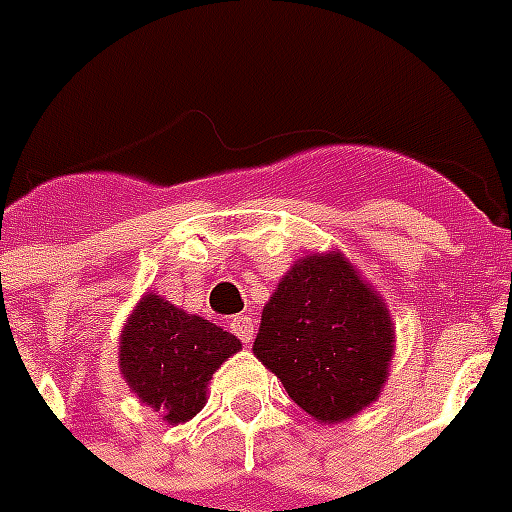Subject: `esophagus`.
Listing matches in <instances>:
<instances>
[{"mask_svg":"<svg viewBox=\"0 0 512 512\" xmlns=\"http://www.w3.org/2000/svg\"><path fill=\"white\" fill-rule=\"evenodd\" d=\"M230 330L239 335L244 346H249V343H252V338H255V319H252V317H233V322H230Z\"/></svg>","mask_w":512,"mask_h":512,"instance_id":"esophagus-1","label":"esophagus"}]
</instances>
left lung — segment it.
I'll return each instance as SVG.
<instances>
[{
  "mask_svg": "<svg viewBox=\"0 0 512 512\" xmlns=\"http://www.w3.org/2000/svg\"><path fill=\"white\" fill-rule=\"evenodd\" d=\"M252 351L311 419L341 424L384 392L395 322L349 257L311 252L276 284Z\"/></svg>",
  "mask_w": 512,
  "mask_h": 512,
  "instance_id": "1",
  "label": "left lung"
}]
</instances>
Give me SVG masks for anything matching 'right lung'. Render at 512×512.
<instances>
[{
	"instance_id": "add662e5",
	"label": "right lung",
	"mask_w": 512,
	"mask_h": 512,
	"mask_svg": "<svg viewBox=\"0 0 512 512\" xmlns=\"http://www.w3.org/2000/svg\"><path fill=\"white\" fill-rule=\"evenodd\" d=\"M239 349L233 333L144 292L120 330L117 368L139 403L166 424H185L206 405L214 373Z\"/></svg>"
}]
</instances>
